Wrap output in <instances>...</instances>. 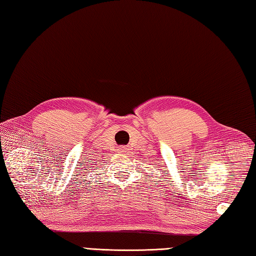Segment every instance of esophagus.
<instances>
[{"instance_id":"esophagus-1","label":"esophagus","mask_w":256,"mask_h":256,"mask_svg":"<svg viewBox=\"0 0 256 256\" xmlns=\"http://www.w3.org/2000/svg\"><path fill=\"white\" fill-rule=\"evenodd\" d=\"M126 151H128V150L125 148H118V152H120V153H125Z\"/></svg>"}]
</instances>
